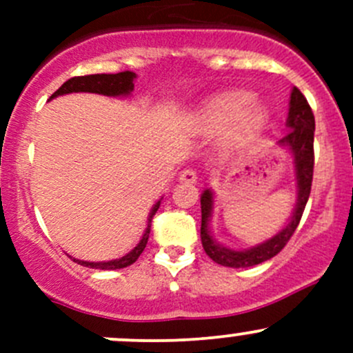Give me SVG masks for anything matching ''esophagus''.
I'll return each instance as SVG.
<instances>
[{
	"mask_svg": "<svg viewBox=\"0 0 353 353\" xmlns=\"http://www.w3.org/2000/svg\"><path fill=\"white\" fill-rule=\"evenodd\" d=\"M179 181H181V183H186V184H194L198 181L196 170L184 169L183 172L179 174Z\"/></svg>",
	"mask_w": 353,
	"mask_h": 353,
	"instance_id": "1",
	"label": "esophagus"
}]
</instances>
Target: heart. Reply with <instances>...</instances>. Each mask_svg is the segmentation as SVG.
I'll list each match as a JSON object with an SVG mask.
<instances>
[{"label":"heart","mask_w":353,"mask_h":353,"mask_svg":"<svg viewBox=\"0 0 353 353\" xmlns=\"http://www.w3.org/2000/svg\"><path fill=\"white\" fill-rule=\"evenodd\" d=\"M268 114L263 105L252 102V94L245 90H230L216 95L199 110V123L208 131L229 128L232 141H244L266 126Z\"/></svg>","instance_id":"heart-1"}]
</instances>
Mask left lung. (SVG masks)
I'll return each mask as SVG.
<instances>
[{"label": "left lung", "instance_id": "obj_1", "mask_svg": "<svg viewBox=\"0 0 353 353\" xmlns=\"http://www.w3.org/2000/svg\"><path fill=\"white\" fill-rule=\"evenodd\" d=\"M314 114L311 105L305 101L302 92L297 87L292 88L290 104H288L287 117V134L279 140V145L288 148L294 155L295 179H297V203L292 213L290 222L280 230L276 236L245 251H234V249L223 248L213 239L210 232V216L213 210V194L210 190H205L201 194V244L206 254L215 263L229 268H249V266L259 265L273 256L279 254L285 248L290 237L294 236L299 222L304 213L305 203L311 194L312 172H314Z\"/></svg>", "mask_w": 353, "mask_h": 353}]
</instances>
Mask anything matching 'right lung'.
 Wrapping results in <instances>:
<instances>
[{
	"mask_svg": "<svg viewBox=\"0 0 353 353\" xmlns=\"http://www.w3.org/2000/svg\"><path fill=\"white\" fill-rule=\"evenodd\" d=\"M137 78V74L133 71H121L116 74H85V77H73L70 80L65 81L54 94L49 97V101L58 95L65 94H73V92H90V94H101V95H109V97H119V95H130L133 92L134 83L133 80ZM160 201H157L152 208L150 215H148V223L147 230H145L143 237L138 243L134 249H131L126 256L119 259H110V261H99V263H90V261H81V259H74V263L81 266H87V268H95V270H119L126 268V266L133 265L140 254L143 252V249L147 248L148 236H150V227H152V219L159 210Z\"/></svg>",
	"mask_w": 353,
	"mask_h": 353,
	"instance_id": "add662e5",
	"label": "right lung"
}]
</instances>
